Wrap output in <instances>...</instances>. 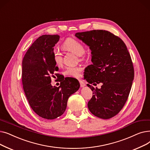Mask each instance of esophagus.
<instances>
[{
    "label": "esophagus",
    "mask_w": 150,
    "mask_h": 150,
    "mask_svg": "<svg viewBox=\"0 0 150 150\" xmlns=\"http://www.w3.org/2000/svg\"><path fill=\"white\" fill-rule=\"evenodd\" d=\"M79 83H80V85H81V87H85V83H84L83 82H82V81L79 80Z\"/></svg>",
    "instance_id": "1"
}]
</instances>
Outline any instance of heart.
<instances>
[{
    "label": "heart",
    "mask_w": 150,
    "mask_h": 150,
    "mask_svg": "<svg viewBox=\"0 0 150 150\" xmlns=\"http://www.w3.org/2000/svg\"><path fill=\"white\" fill-rule=\"evenodd\" d=\"M63 47L67 51L73 52L79 57L83 55L85 52V47L81 42L73 38L67 39L63 44ZM52 57L55 65L57 66L62 65L63 57L59 49L54 50ZM81 71L82 69L79 67H68L64 71V74L69 77H78L80 76Z\"/></svg>",
    "instance_id": "b5f03b06"
}]
</instances>
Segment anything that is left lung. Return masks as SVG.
<instances>
[{
    "label": "left lung",
    "mask_w": 150,
    "mask_h": 150,
    "mask_svg": "<svg viewBox=\"0 0 150 150\" xmlns=\"http://www.w3.org/2000/svg\"><path fill=\"white\" fill-rule=\"evenodd\" d=\"M75 36L91 51L92 64L85 68L84 78L89 83H103L101 88L87 84L93 92L88 108L95 116L109 119L122 109L129 95L134 77L130 54L123 40L108 31L93 30Z\"/></svg>",
    "instance_id": "left-lung-1"
}]
</instances>
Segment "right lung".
Returning <instances> with one entry per match:
<instances>
[{
    "mask_svg": "<svg viewBox=\"0 0 150 150\" xmlns=\"http://www.w3.org/2000/svg\"><path fill=\"white\" fill-rule=\"evenodd\" d=\"M58 35H44L27 50L23 60L22 81L25 95L32 110L40 117L53 120L65 112L69 97L79 90L76 79L66 77L59 87L52 86L51 78L59 70L53 60Z\"/></svg>",
    "mask_w": 150,
    "mask_h": 150,
    "instance_id": "add662e5",
    "label": "right lung"
}]
</instances>
